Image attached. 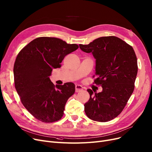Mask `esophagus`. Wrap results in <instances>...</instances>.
Wrapping results in <instances>:
<instances>
[{
  "label": "esophagus",
  "mask_w": 152,
  "mask_h": 152,
  "mask_svg": "<svg viewBox=\"0 0 152 152\" xmlns=\"http://www.w3.org/2000/svg\"><path fill=\"white\" fill-rule=\"evenodd\" d=\"M75 90H76V92H80V91L83 90V87L81 86V85H76Z\"/></svg>",
  "instance_id": "34e87169"
}]
</instances>
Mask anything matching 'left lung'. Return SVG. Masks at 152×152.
Wrapping results in <instances>:
<instances>
[{
    "label": "left lung",
    "mask_w": 152,
    "mask_h": 152,
    "mask_svg": "<svg viewBox=\"0 0 152 152\" xmlns=\"http://www.w3.org/2000/svg\"><path fill=\"white\" fill-rule=\"evenodd\" d=\"M81 50L92 53L96 60L94 83L102 91L90 94L84 111L90 119L108 122L119 115L133 93L138 71L137 59L132 46L115 36L98 38Z\"/></svg>",
    "instance_id": "1"
}]
</instances>
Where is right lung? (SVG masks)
<instances>
[{
  "mask_svg": "<svg viewBox=\"0 0 152 152\" xmlns=\"http://www.w3.org/2000/svg\"><path fill=\"white\" fill-rule=\"evenodd\" d=\"M79 48L53 37H38L23 47L14 66L15 88L20 101L37 120L45 123L60 120L68 99L75 92L72 83L56 86L50 76L61 66L66 55Z\"/></svg>",
  "mask_w": 152,
  "mask_h": 152,
  "instance_id": "add662e5",
  "label": "right lung"
}]
</instances>
